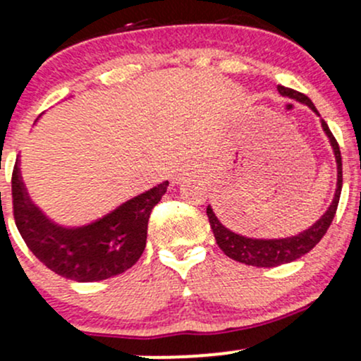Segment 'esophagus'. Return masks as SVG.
<instances>
[{"label":"esophagus","mask_w":361,"mask_h":361,"mask_svg":"<svg viewBox=\"0 0 361 361\" xmlns=\"http://www.w3.org/2000/svg\"><path fill=\"white\" fill-rule=\"evenodd\" d=\"M181 180H183V176H181V175H175V176H173V180H171V183H180V181Z\"/></svg>","instance_id":"esophagus-1"}]
</instances>
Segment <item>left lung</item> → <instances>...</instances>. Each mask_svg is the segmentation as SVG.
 Wrapping results in <instances>:
<instances>
[{"mask_svg": "<svg viewBox=\"0 0 361 361\" xmlns=\"http://www.w3.org/2000/svg\"><path fill=\"white\" fill-rule=\"evenodd\" d=\"M280 94L283 97L292 98V100L304 103L310 110H314L319 115V111L314 106V103L305 97L304 93H299L295 90L285 88V86H279ZM322 130L326 132V135L329 137V144L333 147L334 157H336V166H338V181H336V192H334V198L331 202L329 209L326 210L319 221H316L309 229H305L304 233L292 235V238H283V239H252L241 235L238 233H233L231 229H227L224 224L219 221L217 215L214 214L212 207H207V215H209L210 227H212V233L215 235V241H217L219 247L224 251V255L229 256L231 259L239 261V263L251 264V267L258 268H271L279 267V264L290 263V261L299 259L300 256L307 255L316 244L321 241L322 235L327 233L331 222H333L334 215H336V209L339 204V195H341V186H343V163H341V151L334 139V135L331 134L329 127L324 120H321Z\"/></svg>", "mask_w": 361, "mask_h": 361, "instance_id": "1", "label": "left lung"}]
</instances>
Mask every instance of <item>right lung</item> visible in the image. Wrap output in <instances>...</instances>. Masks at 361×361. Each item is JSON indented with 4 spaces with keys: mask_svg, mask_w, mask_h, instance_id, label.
Here are the masks:
<instances>
[{
    "mask_svg": "<svg viewBox=\"0 0 361 361\" xmlns=\"http://www.w3.org/2000/svg\"><path fill=\"white\" fill-rule=\"evenodd\" d=\"M168 185L163 181L88 226L62 227L30 200L16 159L11 176L15 224L28 250L49 270L74 281L106 280L137 263L146 247L149 215Z\"/></svg>",
    "mask_w": 361,
    "mask_h": 361,
    "instance_id": "1",
    "label": "right lung"
}]
</instances>
